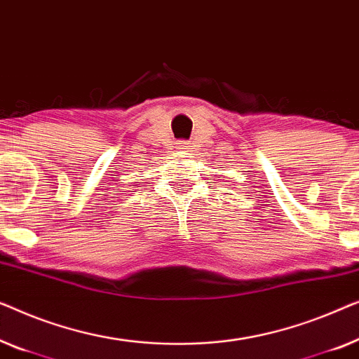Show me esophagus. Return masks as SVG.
Listing matches in <instances>:
<instances>
[{"label": "esophagus", "mask_w": 359, "mask_h": 359, "mask_svg": "<svg viewBox=\"0 0 359 359\" xmlns=\"http://www.w3.org/2000/svg\"><path fill=\"white\" fill-rule=\"evenodd\" d=\"M175 148L179 151H187L189 149V143H187V141H177V143H175Z\"/></svg>", "instance_id": "esophagus-1"}]
</instances>
